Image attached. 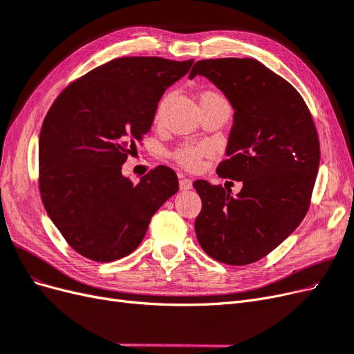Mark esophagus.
<instances>
[{
    "instance_id": "obj_1",
    "label": "esophagus",
    "mask_w": 354,
    "mask_h": 354,
    "mask_svg": "<svg viewBox=\"0 0 354 354\" xmlns=\"http://www.w3.org/2000/svg\"><path fill=\"white\" fill-rule=\"evenodd\" d=\"M180 189L181 190H189L192 189V180L186 178V177H181L180 178Z\"/></svg>"
}]
</instances>
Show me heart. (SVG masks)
I'll list each match as a JSON object with an SVG mask.
<instances>
[{
  "label": "heart",
  "instance_id": "1",
  "mask_svg": "<svg viewBox=\"0 0 354 354\" xmlns=\"http://www.w3.org/2000/svg\"><path fill=\"white\" fill-rule=\"evenodd\" d=\"M201 99H223L216 91H203ZM164 102H160L156 109V118H159L160 111H162ZM212 152V147L207 143H185L177 147L173 156L180 165H183L189 169H196L201 167L202 159L208 156Z\"/></svg>",
  "mask_w": 354,
  "mask_h": 354
}]
</instances>
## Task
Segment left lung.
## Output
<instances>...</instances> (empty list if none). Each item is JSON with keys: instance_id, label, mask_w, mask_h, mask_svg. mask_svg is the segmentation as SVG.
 <instances>
[{"instance_id": "1", "label": "left lung", "mask_w": 354, "mask_h": 354, "mask_svg": "<svg viewBox=\"0 0 354 354\" xmlns=\"http://www.w3.org/2000/svg\"><path fill=\"white\" fill-rule=\"evenodd\" d=\"M208 78L232 103L233 127L223 178L242 181L238 195L196 180L202 201L198 242L214 260H261L303 221L317 176L320 146L306 102L291 84L255 59H207L189 78Z\"/></svg>"}]
</instances>
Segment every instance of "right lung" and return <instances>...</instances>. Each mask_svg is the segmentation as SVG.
<instances>
[{
	"mask_svg": "<svg viewBox=\"0 0 354 354\" xmlns=\"http://www.w3.org/2000/svg\"><path fill=\"white\" fill-rule=\"evenodd\" d=\"M194 60L120 57L71 82L39 133V192L62 236L85 259L131 254L160 205L177 194L173 169L158 165L138 183L122 176L165 90Z\"/></svg>",
	"mask_w": 354,
	"mask_h": 354,
	"instance_id": "1",
	"label": "right lung"
}]
</instances>
